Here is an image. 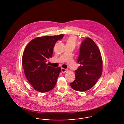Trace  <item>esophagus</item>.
I'll return each mask as SVG.
<instances>
[{"mask_svg": "<svg viewBox=\"0 0 124 124\" xmlns=\"http://www.w3.org/2000/svg\"><path fill=\"white\" fill-rule=\"evenodd\" d=\"M67 70V69H64V68L61 69V71L62 72V73H65V72H66Z\"/></svg>", "mask_w": 124, "mask_h": 124, "instance_id": "esophagus-1", "label": "esophagus"}]
</instances>
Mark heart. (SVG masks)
I'll use <instances>...</instances> for the list:
<instances>
[{
	"instance_id": "1",
	"label": "heart",
	"mask_w": 124,
	"mask_h": 124,
	"mask_svg": "<svg viewBox=\"0 0 124 124\" xmlns=\"http://www.w3.org/2000/svg\"><path fill=\"white\" fill-rule=\"evenodd\" d=\"M76 42V38L74 36H70L68 37L65 40L66 45H74L75 46Z\"/></svg>"
}]
</instances>
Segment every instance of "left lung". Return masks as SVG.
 <instances>
[{
	"mask_svg": "<svg viewBox=\"0 0 124 124\" xmlns=\"http://www.w3.org/2000/svg\"><path fill=\"white\" fill-rule=\"evenodd\" d=\"M77 61L80 65L75 71V79L70 86L76 91L89 90L95 85L102 72L101 54L90 38H86L82 42Z\"/></svg>",
	"mask_w": 124,
	"mask_h": 124,
	"instance_id": "1",
	"label": "left lung"
}]
</instances>
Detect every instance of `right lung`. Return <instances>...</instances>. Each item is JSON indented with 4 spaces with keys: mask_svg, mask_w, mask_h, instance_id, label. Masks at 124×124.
I'll use <instances>...</instances> for the list:
<instances>
[{
    "mask_svg": "<svg viewBox=\"0 0 124 124\" xmlns=\"http://www.w3.org/2000/svg\"><path fill=\"white\" fill-rule=\"evenodd\" d=\"M64 34L35 38L27 45L22 57V65L28 81L35 90L45 93L52 90L61 69L45 62L52 57L53 49Z\"/></svg>",
    "mask_w": 124,
    "mask_h": 124,
    "instance_id": "1",
    "label": "right lung"
}]
</instances>
